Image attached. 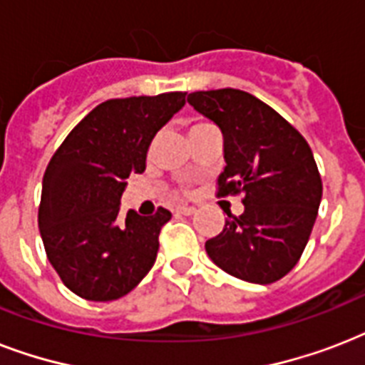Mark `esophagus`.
<instances>
[{
    "label": "esophagus",
    "mask_w": 365,
    "mask_h": 365,
    "mask_svg": "<svg viewBox=\"0 0 365 365\" xmlns=\"http://www.w3.org/2000/svg\"><path fill=\"white\" fill-rule=\"evenodd\" d=\"M176 212L178 214H182V216H193L195 212H197V208H195V206H178Z\"/></svg>",
    "instance_id": "esophagus-1"
}]
</instances>
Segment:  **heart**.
Wrapping results in <instances>:
<instances>
[{
    "label": "heart",
    "mask_w": 365,
    "mask_h": 365,
    "mask_svg": "<svg viewBox=\"0 0 365 365\" xmlns=\"http://www.w3.org/2000/svg\"><path fill=\"white\" fill-rule=\"evenodd\" d=\"M205 125H208V123H195V125H191L189 130H195V128H199V126H205Z\"/></svg>",
    "instance_id": "1"
}]
</instances>
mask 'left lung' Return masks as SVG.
I'll use <instances>...</instances> for the list:
<instances>
[{
    "instance_id": "1",
    "label": "left lung",
    "mask_w": 365,
    "mask_h": 365,
    "mask_svg": "<svg viewBox=\"0 0 365 365\" xmlns=\"http://www.w3.org/2000/svg\"><path fill=\"white\" fill-rule=\"evenodd\" d=\"M187 102L223 134L217 195H244L242 216L227 214L206 254L231 277L277 282L299 261L317 222L322 180L311 148L271 106L239 88L199 91Z\"/></svg>"
}]
</instances>
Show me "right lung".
Here are the masks:
<instances>
[{"mask_svg": "<svg viewBox=\"0 0 365 365\" xmlns=\"http://www.w3.org/2000/svg\"><path fill=\"white\" fill-rule=\"evenodd\" d=\"M185 104V93L106 100L66 136L43 176L37 214L54 271L87 301L134 289L157 259L160 227L172 217L121 214L126 178L145 170L155 134Z\"/></svg>", "mask_w": 365, "mask_h": 365, "instance_id": "right-lung-1", "label": "right lung"}]
</instances>
